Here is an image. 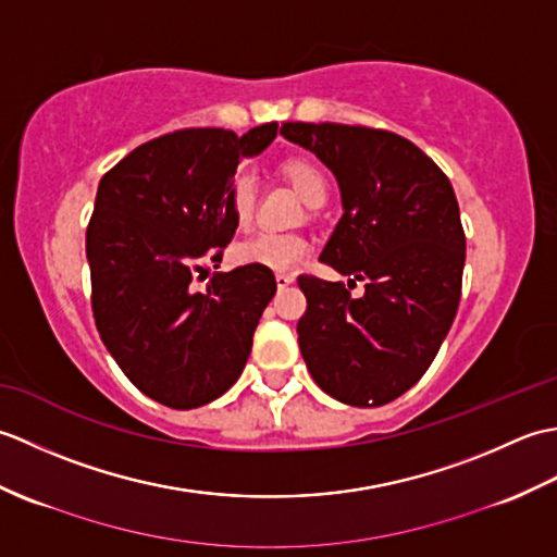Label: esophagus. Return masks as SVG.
I'll return each instance as SVG.
<instances>
[{
    "label": "esophagus",
    "mask_w": 557,
    "mask_h": 557,
    "mask_svg": "<svg viewBox=\"0 0 557 557\" xmlns=\"http://www.w3.org/2000/svg\"><path fill=\"white\" fill-rule=\"evenodd\" d=\"M275 282H277V287H280V289H285V287H289L292 282H294V275H289V272H277V275H275Z\"/></svg>",
    "instance_id": "obj_1"
}]
</instances>
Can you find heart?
Here are the masks:
<instances>
[{
  "label": "heart",
  "instance_id": "1",
  "mask_svg": "<svg viewBox=\"0 0 557 557\" xmlns=\"http://www.w3.org/2000/svg\"><path fill=\"white\" fill-rule=\"evenodd\" d=\"M282 174L285 180L297 188V194L309 206L323 203L327 196V182L323 172L315 168L313 162L292 158L282 164ZM227 203L232 210L234 222L239 227H248L253 220L256 210V180L251 174H236L230 184ZM309 239L297 232H258L248 236L239 246H236V260L246 265H258L268 270H289L299 265L301 260L309 256Z\"/></svg>",
  "mask_w": 557,
  "mask_h": 557
}]
</instances>
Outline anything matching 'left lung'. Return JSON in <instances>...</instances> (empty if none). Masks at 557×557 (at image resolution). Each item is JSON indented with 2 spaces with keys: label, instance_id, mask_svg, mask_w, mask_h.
Masks as SVG:
<instances>
[{
  "label": "left lung",
  "instance_id": "left-lung-1",
  "mask_svg": "<svg viewBox=\"0 0 557 557\" xmlns=\"http://www.w3.org/2000/svg\"><path fill=\"white\" fill-rule=\"evenodd\" d=\"M280 134L337 176L345 215L321 260L367 285L354 300L345 282L299 275L306 369L345 405L383 407L421 381L457 315L467 236L453 184L385 128L285 122Z\"/></svg>",
  "mask_w": 557,
  "mask_h": 557
}]
</instances>
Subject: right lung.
Returning <instances> with one entry per match:
<instances>
[{
	"label": "right lung",
	"mask_w": 557,
	"mask_h": 557,
	"mask_svg": "<svg viewBox=\"0 0 557 557\" xmlns=\"http://www.w3.org/2000/svg\"><path fill=\"white\" fill-rule=\"evenodd\" d=\"M275 136V122L244 136L180 128L100 180L86 230L92 315L124 375L164 407L196 409L227 393L275 297V275L258 265L215 272L194 289L236 232L227 203L236 164Z\"/></svg>",
	"instance_id": "1"
}]
</instances>
